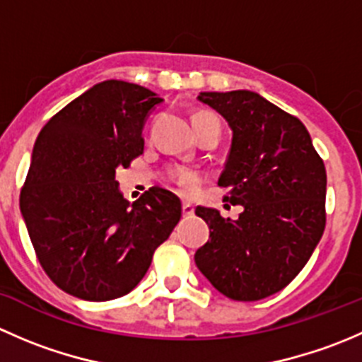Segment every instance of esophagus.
I'll use <instances>...</instances> for the list:
<instances>
[{"label":"esophagus","mask_w":362,"mask_h":362,"mask_svg":"<svg viewBox=\"0 0 362 362\" xmlns=\"http://www.w3.org/2000/svg\"><path fill=\"white\" fill-rule=\"evenodd\" d=\"M182 211H184L185 217H191L194 214V206H192L191 202H184L182 203Z\"/></svg>","instance_id":"esophagus-1"}]
</instances>
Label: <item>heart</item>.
Wrapping results in <instances>:
<instances>
[{"mask_svg":"<svg viewBox=\"0 0 362 362\" xmlns=\"http://www.w3.org/2000/svg\"><path fill=\"white\" fill-rule=\"evenodd\" d=\"M208 122H218V119L210 112H198V113H194V117H192L194 129H199V127L204 126V124H208ZM166 178L171 182V184L180 185V187L187 185L189 182L196 180L194 175L187 173V171H184V170H178V168H170L166 173Z\"/></svg>","mask_w":362,"mask_h":362,"instance_id":"1","label":"heart"}]
</instances>
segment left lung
<instances>
[{"label": "left lung", "instance_id": "1", "mask_svg": "<svg viewBox=\"0 0 362 362\" xmlns=\"http://www.w3.org/2000/svg\"><path fill=\"white\" fill-rule=\"evenodd\" d=\"M233 129L218 178L226 202L242 204L236 221L196 208L210 240L194 261L211 286L235 301H259L289 286L326 228V168L298 117L257 93H202Z\"/></svg>", "mask_w": 362, "mask_h": 362}]
</instances>
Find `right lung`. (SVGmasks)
<instances>
[{
  "instance_id": "add662e5",
  "label": "right lung",
  "mask_w": 362,
  "mask_h": 362,
  "mask_svg": "<svg viewBox=\"0 0 362 362\" xmlns=\"http://www.w3.org/2000/svg\"><path fill=\"white\" fill-rule=\"evenodd\" d=\"M147 87L107 80L59 110L40 131L21 191V211L43 272L64 293L110 301L138 286L182 217L173 192L151 187L124 199L117 168L144 154Z\"/></svg>"
}]
</instances>
